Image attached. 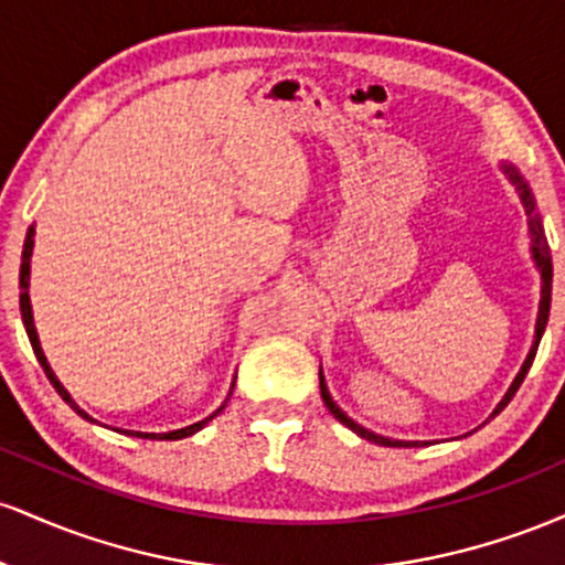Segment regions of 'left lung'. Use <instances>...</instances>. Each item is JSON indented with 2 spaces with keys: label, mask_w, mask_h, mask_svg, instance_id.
Wrapping results in <instances>:
<instances>
[{
  "label": "left lung",
  "mask_w": 565,
  "mask_h": 565,
  "mask_svg": "<svg viewBox=\"0 0 565 565\" xmlns=\"http://www.w3.org/2000/svg\"><path fill=\"white\" fill-rule=\"evenodd\" d=\"M502 172L508 174V178H510V183L518 188V193H521V201H523V206H526V215H529V233H531V255H534V263H536V268H540V274H542V300H540V313H536L534 345H531L529 355H526V361H523V366H521V372H518V377L512 380L510 391L504 393V398H502V401H499L497 408H494V414H491V417H497V414L502 412V408L510 404V401H512V395H515L518 387H521L523 377H526V372H529V369H531V364H534L536 348H540L542 332H544V327H547V316H550V291H553V257H550V246H547V238H544V231H542V220H540V215H536V204H534V196H531V191H529L526 180H523L521 174H518L515 167H512V164H502ZM319 380H321V398H323V404H327L329 412H332L334 417L340 419L342 425L350 427V430H353L355 436H361V438L372 440V444H380V446H417V444H419V440H393V438L377 436V433L366 430V427H361L359 423H353V419H350L348 414L342 412V408L337 406L334 401H332V395H329V391H327V382H323V374H321V372H319Z\"/></svg>",
  "instance_id": "left-lung-1"
}]
</instances>
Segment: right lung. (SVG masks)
<instances>
[{"instance_id":"add662e5","label":"right lung","mask_w":565,"mask_h":565,"mask_svg":"<svg viewBox=\"0 0 565 565\" xmlns=\"http://www.w3.org/2000/svg\"><path fill=\"white\" fill-rule=\"evenodd\" d=\"M31 252H34V225H31L29 233H25V242H23V257H21V316H23V327H25V334H29V340H31V348H34V353H36V361H39V364H42L44 374H47V380L53 382V387H55V391H57V395H61V398L66 401V404H68L71 408H74L76 414H79V417L87 419V423H95V419L89 417V414L84 412V408H79V404H76L74 398H71L66 387L61 385V380L55 377V372H53V369H50L47 359H44V353H42V345H39V334H36V327H34V313H31V300H29ZM231 393H233V387H231ZM228 398H231V395H228ZM228 398H225V404H228ZM225 404L220 406L217 412H212L210 417H206V419H201V423H193V425H188V427H180V430H172V433H132V430H127V436H138V438H148V440H178V438H188V436H193V433H196V430H201V427H204L206 423H210L212 417H217V414L223 412V408H225Z\"/></svg>"}]
</instances>
